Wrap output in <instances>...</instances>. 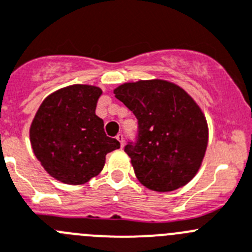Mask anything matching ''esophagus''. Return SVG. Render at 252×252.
I'll return each instance as SVG.
<instances>
[{"instance_id":"1","label":"esophagus","mask_w":252,"mask_h":252,"mask_svg":"<svg viewBox=\"0 0 252 252\" xmlns=\"http://www.w3.org/2000/svg\"><path fill=\"white\" fill-rule=\"evenodd\" d=\"M117 139L119 140V143H121V147L124 146V138H123V134L122 133H119V134L117 135Z\"/></svg>"}]
</instances>
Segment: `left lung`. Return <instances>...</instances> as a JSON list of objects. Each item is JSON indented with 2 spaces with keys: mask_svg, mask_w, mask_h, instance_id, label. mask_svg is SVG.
I'll return each instance as SVG.
<instances>
[{
  "mask_svg": "<svg viewBox=\"0 0 252 252\" xmlns=\"http://www.w3.org/2000/svg\"><path fill=\"white\" fill-rule=\"evenodd\" d=\"M138 119L134 140L124 151L143 186L174 191L194 177L207 148V123L193 99L163 80L128 83L114 90Z\"/></svg>",
  "mask_w": 252,
  "mask_h": 252,
  "instance_id": "8db88e82",
  "label": "left lung"
}]
</instances>
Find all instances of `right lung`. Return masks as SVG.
Here are the masks:
<instances>
[{
    "label": "right lung",
    "mask_w": 252,
    "mask_h": 252,
    "mask_svg": "<svg viewBox=\"0 0 252 252\" xmlns=\"http://www.w3.org/2000/svg\"><path fill=\"white\" fill-rule=\"evenodd\" d=\"M101 90L72 85L49 95L38 108L30 128L36 158L49 174L67 185H83L98 176L105 156L121 143L104 131L95 114Z\"/></svg>",
    "instance_id": "obj_1"
}]
</instances>
